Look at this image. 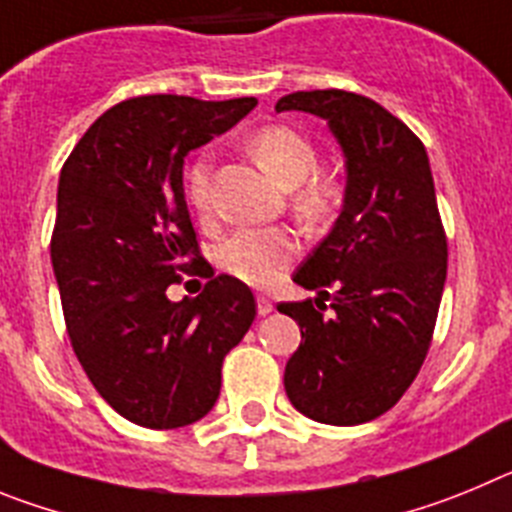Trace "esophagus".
I'll return each instance as SVG.
<instances>
[{"instance_id":"esophagus-1","label":"esophagus","mask_w":512,"mask_h":512,"mask_svg":"<svg viewBox=\"0 0 512 512\" xmlns=\"http://www.w3.org/2000/svg\"><path fill=\"white\" fill-rule=\"evenodd\" d=\"M273 301H270V298H265V296H257V313H260V316H267V313H273Z\"/></svg>"}]
</instances>
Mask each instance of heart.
<instances>
[{"mask_svg": "<svg viewBox=\"0 0 512 512\" xmlns=\"http://www.w3.org/2000/svg\"><path fill=\"white\" fill-rule=\"evenodd\" d=\"M252 158L267 176L283 188H293V211L308 229H324L336 219L344 201L342 181L331 173L316 170V147L301 132L273 124L262 127L247 142ZM186 199L199 214L211 209V163L199 158L186 173ZM301 245L290 229H242L224 242L219 262L232 278L270 288L283 278Z\"/></svg>", "mask_w": 512, "mask_h": 512, "instance_id": "1", "label": "heart"}]
</instances>
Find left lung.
I'll list each match as a JSON object with an SVG mask.
<instances>
[{"label":"left lung","instance_id":"obj_1","mask_svg":"<svg viewBox=\"0 0 512 512\" xmlns=\"http://www.w3.org/2000/svg\"><path fill=\"white\" fill-rule=\"evenodd\" d=\"M329 122L347 158L344 209L293 275L319 298L280 303L301 326L285 365L296 411L357 426L390 411L434 339L446 280V232L423 142L377 101L342 89L296 91L275 112Z\"/></svg>","mask_w":512,"mask_h":512}]
</instances>
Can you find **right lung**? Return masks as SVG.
<instances>
[{
  "label": "right lung",
  "instance_id": "right-lung-1",
  "mask_svg": "<svg viewBox=\"0 0 512 512\" xmlns=\"http://www.w3.org/2000/svg\"><path fill=\"white\" fill-rule=\"evenodd\" d=\"M255 96L119 101L63 163L50 260L71 347L96 393L145 428H178L214 408L222 362L255 321L242 280L214 275L183 196L191 150L252 112ZM209 277L173 304L182 273Z\"/></svg>",
  "mask_w": 512,
  "mask_h": 512
}]
</instances>
